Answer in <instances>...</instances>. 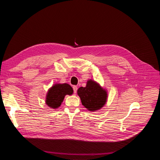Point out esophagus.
<instances>
[{
  "mask_svg": "<svg viewBox=\"0 0 160 160\" xmlns=\"http://www.w3.org/2000/svg\"><path fill=\"white\" fill-rule=\"evenodd\" d=\"M72 89H73L74 93H76L77 91V86H73V87H72Z\"/></svg>",
  "mask_w": 160,
  "mask_h": 160,
  "instance_id": "obj_1",
  "label": "esophagus"
}]
</instances>
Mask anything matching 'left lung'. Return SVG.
Wrapping results in <instances>:
<instances>
[{
  "instance_id": "1",
  "label": "left lung",
  "mask_w": 160,
  "mask_h": 160,
  "mask_svg": "<svg viewBox=\"0 0 160 160\" xmlns=\"http://www.w3.org/2000/svg\"><path fill=\"white\" fill-rule=\"evenodd\" d=\"M81 103L90 111H98L103 107L107 101V91L95 81L89 80L86 87H81L77 90Z\"/></svg>"
}]
</instances>
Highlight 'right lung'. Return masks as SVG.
I'll return each instance as SVG.
<instances>
[{"label":"right lung","mask_w":160,"mask_h":160,"mask_svg":"<svg viewBox=\"0 0 160 160\" xmlns=\"http://www.w3.org/2000/svg\"><path fill=\"white\" fill-rule=\"evenodd\" d=\"M73 90L67 83H57L53 85L47 92L46 103L52 109H57L61 105L66 95H72Z\"/></svg>","instance_id":"obj_1"}]
</instances>
